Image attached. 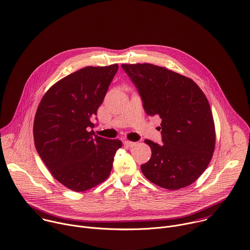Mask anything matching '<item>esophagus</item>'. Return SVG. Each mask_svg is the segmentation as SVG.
I'll return each instance as SVG.
<instances>
[{"instance_id": "obj_1", "label": "esophagus", "mask_w": 250, "mask_h": 250, "mask_svg": "<svg viewBox=\"0 0 250 250\" xmlns=\"http://www.w3.org/2000/svg\"><path fill=\"white\" fill-rule=\"evenodd\" d=\"M124 145L128 147H133L134 146H136L135 142H130V141H124Z\"/></svg>"}]
</instances>
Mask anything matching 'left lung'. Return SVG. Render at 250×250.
Returning a JSON list of instances; mask_svg holds the SVG:
<instances>
[{"label": "left lung", "mask_w": 250, "mask_h": 250, "mask_svg": "<svg viewBox=\"0 0 250 250\" xmlns=\"http://www.w3.org/2000/svg\"><path fill=\"white\" fill-rule=\"evenodd\" d=\"M121 66L136 85L146 113L162 118L164 144L145 141L152 157L141 166L143 174L169 190L192 184L207 168L215 149V124L206 95L191 79L164 67Z\"/></svg>", "instance_id": "obj_1"}]
</instances>
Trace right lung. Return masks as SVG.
Segmentation results:
<instances>
[{"label":"right lung","instance_id":"right-lung-1","mask_svg":"<svg viewBox=\"0 0 250 250\" xmlns=\"http://www.w3.org/2000/svg\"><path fill=\"white\" fill-rule=\"evenodd\" d=\"M118 65L85 67L57 82L37 108L33 137L36 151L55 179L83 192L110 174L119 140L94 135L90 128Z\"/></svg>","mask_w":250,"mask_h":250}]
</instances>
